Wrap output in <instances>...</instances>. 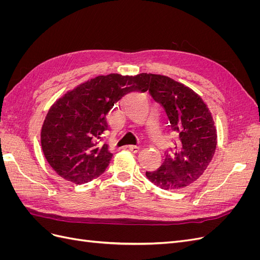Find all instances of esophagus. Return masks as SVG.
<instances>
[{"label": "esophagus", "mask_w": 260, "mask_h": 260, "mask_svg": "<svg viewBox=\"0 0 260 260\" xmlns=\"http://www.w3.org/2000/svg\"><path fill=\"white\" fill-rule=\"evenodd\" d=\"M129 149L132 153H138V152H140L141 148H140V146H137V145H130Z\"/></svg>", "instance_id": "esophagus-1"}]
</instances>
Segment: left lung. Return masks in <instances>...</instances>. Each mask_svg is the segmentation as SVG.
<instances>
[{"instance_id": "left-lung-1", "label": "left lung", "mask_w": 260, "mask_h": 260, "mask_svg": "<svg viewBox=\"0 0 260 260\" xmlns=\"http://www.w3.org/2000/svg\"><path fill=\"white\" fill-rule=\"evenodd\" d=\"M153 99L166 112L179 137L175 153L165 154L161 166L146 177L164 190H180L195 182L215 155L217 130L208 106L191 88L167 76L151 75Z\"/></svg>"}]
</instances>
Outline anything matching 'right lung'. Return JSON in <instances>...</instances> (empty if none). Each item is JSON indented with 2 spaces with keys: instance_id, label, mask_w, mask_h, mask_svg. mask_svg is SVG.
I'll list each match as a JSON object with an SVG mask.
<instances>
[{
  "instance_id": "1",
  "label": "right lung",
  "mask_w": 260,
  "mask_h": 260,
  "mask_svg": "<svg viewBox=\"0 0 260 260\" xmlns=\"http://www.w3.org/2000/svg\"><path fill=\"white\" fill-rule=\"evenodd\" d=\"M148 74L98 76L69 90L54 102L41 128L45 159L58 176L83 184L103 174L113 154L101 141L107 117L132 91L149 89Z\"/></svg>"
}]
</instances>
